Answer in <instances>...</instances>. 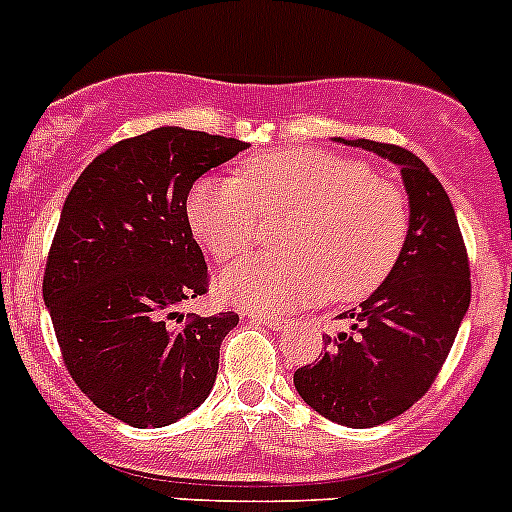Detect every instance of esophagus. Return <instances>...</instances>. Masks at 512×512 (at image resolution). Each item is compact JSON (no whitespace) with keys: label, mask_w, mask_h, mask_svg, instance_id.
Masks as SVG:
<instances>
[{"label":"esophagus","mask_w":512,"mask_h":512,"mask_svg":"<svg viewBox=\"0 0 512 512\" xmlns=\"http://www.w3.org/2000/svg\"><path fill=\"white\" fill-rule=\"evenodd\" d=\"M247 317L252 319V322H260V324H265V327H270V329H285L287 327V319H282V317H272V314H247Z\"/></svg>","instance_id":"esophagus-1"}]
</instances>
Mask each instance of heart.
<instances>
[{"label":"heart","mask_w":512,"mask_h":512,"mask_svg":"<svg viewBox=\"0 0 512 512\" xmlns=\"http://www.w3.org/2000/svg\"><path fill=\"white\" fill-rule=\"evenodd\" d=\"M260 213H297L289 252L247 257L220 280L227 302L257 312L299 307L327 289L339 302L374 292L399 262L411 223L399 185L361 160L314 148L265 153L237 180H198L188 195V223L218 262L260 240Z\"/></svg>","instance_id":"heart-1"}]
</instances>
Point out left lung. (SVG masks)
<instances>
[{
  "label": "left lung",
  "instance_id": "left-lung-1",
  "mask_svg": "<svg viewBox=\"0 0 512 512\" xmlns=\"http://www.w3.org/2000/svg\"><path fill=\"white\" fill-rule=\"evenodd\" d=\"M337 141L399 165L409 237L391 275L342 314L347 332L324 337L322 359L294 371V389L329 421L371 428L431 389L471 304V267L451 198L421 158L391 143Z\"/></svg>",
  "mask_w": 512,
  "mask_h": 512
}]
</instances>
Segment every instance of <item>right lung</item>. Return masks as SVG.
<instances>
[{
    "label": "right lung",
    "mask_w": 512,
    "mask_h": 512,
    "mask_svg": "<svg viewBox=\"0 0 512 512\" xmlns=\"http://www.w3.org/2000/svg\"><path fill=\"white\" fill-rule=\"evenodd\" d=\"M237 138L153 128L103 151L61 210L44 302L71 379L101 411L160 428L208 399L220 344L240 317L188 314L208 265L188 223V193L245 151Z\"/></svg>",
    "instance_id": "right-lung-1"
}]
</instances>
